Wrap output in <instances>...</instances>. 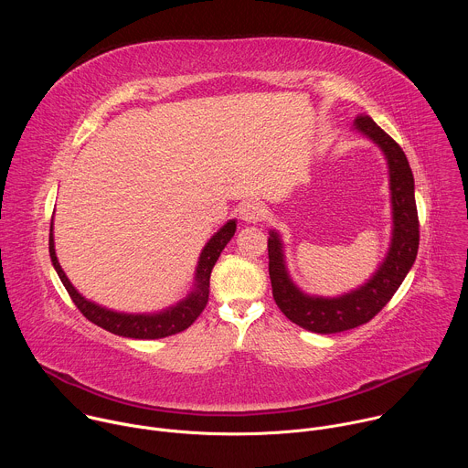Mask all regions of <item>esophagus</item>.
I'll list each match as a JSON object with an SVG mask.
<instances>
[{"label":"esophagus","mask_w":468,"mask_h":468,"mask_svg":"<svg viewBox=\"0 0 468 468\" xmlns=\"http://www.w3.org/2000/svg\"><path fill=\"white\" fill-rule=\"evenodd\" d=\"M264 207L261 202H257V199H248V202L242 204L240 207V218L246 222V224H257L264 218Z\"/></svg>","instance_id":"esophagus-1"}]
</instances>
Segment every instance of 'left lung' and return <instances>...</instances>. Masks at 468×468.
Returning a JSON list of instances; mask_svg holds the SVG:
<instances>
[{
  "label": "left lung",
  "mask_w": 468,
  "mask_h": 468,
  "mask_svg": "<svg viewBox=\"0 0 468 468\" xmlns=\"http://www.w3.org/2000/svg\"><path fill=\"white\" fill-rule=\"evenodd\" d=\"M356 129L381 148L388 165L392 239L376 274L359 289L337 298L307 296L289 278L280 235L271 231L269 239V274L274 300L291 322L314 333H339L372 320L402 285L419 251L415 179L404 150L367 114L356 118Z\"/></svg>",
  "instance_id": "obj_1"
}]
</instances>
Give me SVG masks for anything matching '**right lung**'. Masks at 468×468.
Returning a JSON list of instances; mask_svg holds the SVG:
<instances>
[{
  "mask_svg": "<svg viewBox=\"0 0 468 468\" xmlns=\"http://www.w3.org/2000/svg\"><path fill=\"white\" fill-rule=\"evenodd\" d=\"M235 229H237L235 220H229L226 226H222L211 237V240L206 244V248L202 250V255H199V261H197L194 291L185 300L176 303L174 307H170L166 311H161V313H155V314H125V313H116V311L100 307L94 302L85 300L74 289L70 280L66 278V274L62 272L60 264L57 261L55 246H53V222H51V229H49V257H51V262L55 266V271H57L64 289L69 291L72 302L83 313V316L89 318L92 324H96V325L114 333V335H120V337H129V339H163V337L176 335V333L186 329L199 314H202V311L206 309L207 300H209V280H211L213 266L218 261V257H220L222 250L226 248V244L235 235Z\"/></svg>",
  "mask_w": 468,
  "mask_h": 468,
  "instance_id": "right-lung-1",
  "label": "right lung"
}]
</instances>
